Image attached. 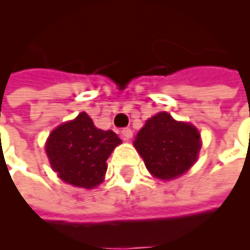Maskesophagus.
Here are the masks:
<instances>
[{"label": "esophagus", "instance_id": "esophagus-1", "mask_svg": "<svg viewBox=\"0 0 250 250\" xmlns=\"http://www.w3.org/2000/svg\"><path fill=\"white\" fill-rule=\"evenodd\" d=\"M121 136H123L124 140H129V138L133 137V130L129 129V127H124L123 130H121Z\"/></svg>", "mask_w": 250, "mask_h": 250}]
</instances>
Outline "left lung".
Returning a JSON list of instances; mask_svg holds the SVG:
<instances>
[{"mask_svg":"<svg viewBox=\"0 0 250 250\" xmlns=\"http://www.w3.org/2000/svg\"><path fill=\"white\" fill-rule=\"evenodd\" d=\"M134 146L154 176L172 179L188 170L198 158L200 134L192 125L178 123L166 112L146 121Z\"/></svg>","mask_w":250,"mask_h":250,"instance_id":"1","label":"left lung"}]
</instances>
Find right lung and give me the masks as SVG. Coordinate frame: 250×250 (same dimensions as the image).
Wrapping results in <instances>:
<instances>
[{"label":"right lung","instance_id":"obj_1","mask_svg":"<svg viewBox=\"0 0 250 250\" xmlns=\"http://www.w3.org/2000/svg\"><path fill=\"white\" fill-rule=\"evenodd\" d=\"M121 140L112 130H101L87 113H80L50 134L46 144L51 167L61 179L84 188L100 185L106 159Z\"/></svg>","mask_w":250,"mask_h":250}]
</instances>
